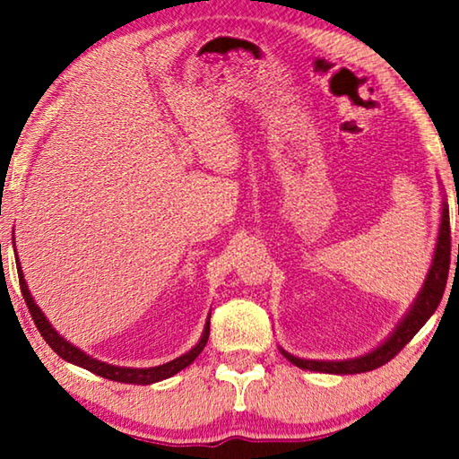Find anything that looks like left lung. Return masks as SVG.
I'll return each mask as SVG.
<instances>
[{
    "label": "left lung",
    "instance_id": "left-lung-1",
    "mask_svg": "<svg viewBox=\"0 0 459 459\" xmlns=\"http://www.w3.org/2000/svg\"><path fill=\"white\" fill-rule=\"evenodd\" d=\"M457 255H459V245H457ZM449 257H452L449 208H447V202H444V206H441V224L437 232V243H435L429 273H427L425 283L415 298L413 306H411L405 317H403L397 328H394V332L383 342V344L368 354L359 356V359H348V360H306L285 352L283 348H279V351H281L285 359L291 364H295V367L304 370L328 372V375H356V372H368L383 367V364L394 359V356L405 348V344H409L411 338L423 328L425 322L429 320L435 309H437L446 291L447 273H449Z\"/></svg>",
    "mask_w": 459,
    "mask_h": 459
}]
</instances>
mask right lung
Returning a JSON list of instances; mask_svg holds the SVG:
<instances>
[{
    "mask_svg": "<svg viewBox=\"0 0 459 459\" xmlns=\"http://www.w3.org/2000/svg\"><path fill=\"white\" fill-rule=\"evenodd\" d=\"M15 265H18V277H20V287H22V295H24L26 299V306L30 309V314H32V320L36 324L38 332L42 333V338L46 340V344H48L54 352H56L60 359H65L66 362H73L76 367H82L91 372H95V375L108 378V380H115V383H129V385H152V383H160V380L174 377L176 372H180L182 368L188 367L194 360H196V356L204 351L208 336H211V316H208L206 325H204V332H202V338L198 340V344L192 348L182 356H178V359L169 360L166 364H160V367H152V368H126V367H115V364H107V362H100L97 359H92V356L84 354L81 348L73 346L71 342H66L65 338L60 336V333L52 328L50 322L46 320L44 314L40 312V307L34 304V298L30 295V290L26 285V279L24 273H22V267H20V261H18V255H15Z\"/></svg>",
    "mask_w": 459,
    "mask_h": 459,
    "instance_id": "obj_1",
    "label": "right lung"
}]
</instances>
